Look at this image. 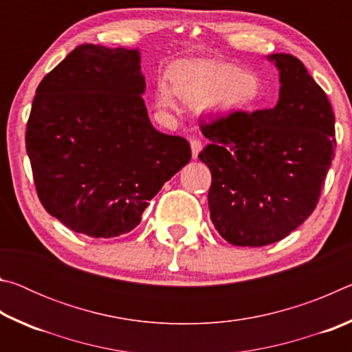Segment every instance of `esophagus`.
Returning a JSON list of instances; mask_svg holds the SVG:
<instances>
[{
  "instance_id": "obj_1",
  "label": "esophagus",
  "mask_w": 352,
  "mask_h": 352,
  "mask_svg": "<svg viewBox=\"0 0 352 352\" xmlns=\"http://www.w3.org/2000/svg\"><path fill=\"white\" fill-rule=\"evenodd\" d=\"M190 151H192V158L195 160L199 157V153L201 151V141L197 138L190 140Z\"/></svg>"
}]
</instances>
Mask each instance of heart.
<instances>
[{
	"label": "heart",
	"instance_id": "heart-1",
	"mask_svg": "<svg viewBox=\"0 0 352 352\" xmlns=\"http://www.w3.org/2000/svg\"><path fill=\"white\" fill-rule=\"evenodd\" d=\"M169 80L170 88L164 82L157 88L160 109L174 105L170 89L186 102L222 111L250 109L262 96L259 77L231 63H183L170 71Z\"/></svg>",
	"mask_w": 352,
	"mask_h": 352
}]
</instances>
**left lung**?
Instances as JSON below:
<instances>
[{"mask_svg":"<svg viewBox=\"0 0 352 352\" xmlns=\"http://www.w3.org/2000/svg\"><path fill=\"white\" fill-rule=\"evenodd\" d=\"M269 60L281 82L276 107L200 124L210 140L199 158L212 175L211 220L231 245L264 247L296 230L317 206L336 155L326 93L296 57Z\"/></svg>","mask_w":352,"mask_h":352,"instance_id":"left-lung-1","label":"left lung"}]
</instances>
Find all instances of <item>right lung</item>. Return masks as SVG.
<instances>
[{"label":"right lung","instance_id":"right-lung-1","mask_svg":"<svg viewBox=\"0 0 352 352\" xmlns=\"http://www.w3.org/2000/svg\"><path fill=\"white\" fill-rule=\"evenodd\" d=\"M140 60L138 50L80 45L35 91L26 127L35 189L76 233L109 239L132 231L190 160L186 140L151 124Z\"/></svg>","mask_w":352,"mask_h":352}]
</instances>
